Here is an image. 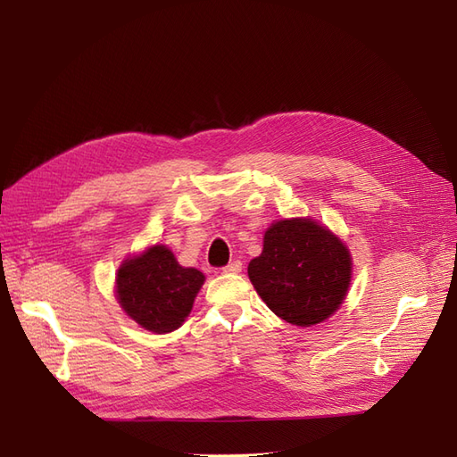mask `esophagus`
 Returning <instances> with one entry per match:
<instances>
[{
    "label": "esophagus",
    "mask_w": 457,
    "mask_h": 457,
    "mask_svg": "<svg viewBox=\"0 0 457 457\" xmlns=\"http://www.w3.org/2000/svg\"><path fill=\"white\" fill-rule=\"evenodd\" d=\"M242 270V262L240 261H232L228 262L227 267H223V272H230V274H237Z\"/></svg>",
    "instance_id": "1"
}]
</instances>
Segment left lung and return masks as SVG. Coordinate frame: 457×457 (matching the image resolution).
Wrapping results in <instances>:
<instances>
[{
	"instance_id": "left-lung-1",
	"label": "left lung",
	"mask_w": 457,
	"mask_h": 457,
	"mask_svg": "<svg viewBox=\"0 0 457 457\" xmlns=\"http://www.w3.org/2000/svg\"><path fill=\"white\" fill-rule=\"evenodd\" d=\"M351 255L311 219L278 220L265 232L262 253L247 274L261 299L282 320L312 326L334 314L347 295Z\"/></svg>"
}]
</instances>
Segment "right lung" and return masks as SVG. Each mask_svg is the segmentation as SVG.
<instances>
[{"label":"right lung","instance_id":"add662e5","mask_svg":"<svg viewBox=\"0 0 457 457\" xmlns=\"http://www.w3.org/2000/svg\"><path fill=\"white\" fill-rule=\"evenodd\" d=\"M202 284L200 270L179 265L165 245H152L120 267L116 294L121 309L137 324L168 334L185 322Z\"/></svg>","mask_w":457,"mask_h":457}]
</instances>
